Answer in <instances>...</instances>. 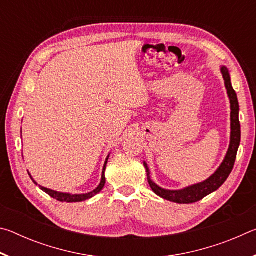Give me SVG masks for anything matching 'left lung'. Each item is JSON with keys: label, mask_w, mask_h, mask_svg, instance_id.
I'll return each mask as SVG.
<instances>
[{"label": "left lung", "mask_w": 256, "mask_h": 256, "mask_svg": "<svg viewBox=\"0 0 256 256\" xmlns=\"http://www.w3.org/2000/svg\"><path fill=\"white\" fill-rule=\"evenodd\" d=\"M222 73L224 80V86H226L227 94L229 97V100H230V144H229V148L226 154V157H224V162L220 164L218 170H216L214 175H211L206 180L202 182V183L190 185L188 188H185L183 190H164L160 188L154 182L151 180L150 178V170L146 162H144V164L146 170V176H148V183L150 185L151 190L159 196L160 198H164V200H168L170 202L175 203H185V204H188V203H194L202 200L203 198L209 196L212 192L218 190L220 186H222L226 180L228 178L229 174H230L234 164H235L238 146L240 144V118H238V114H240V105H238V99L237 94L234 90L230 81V74H229V71L226 66H222Z\"/></svg>", "instance_id": "1"}]
</instances>
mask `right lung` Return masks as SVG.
<instances>
[{
	"label": "right lung",
	"instance_id": "1",
	"mask_svg": "<svg viewBox=\"0 0 256 256\" xmlns=\"http://www.w3.org/2000/svg\"><path fill=\"white\" fill-rule=\"evenodd\" d=\"M108 158H110V156L106 158V162L105 164H104V168H102V180H100V184L97 186V188H94L92 192H89V193H86V194H70V193H62V192H58V190H50V188H42V186H40L42 190H44L45 193L48 194L50 196H52L53 198H56L58 201L60 202H68V203H72V202H81V201H86L88 200V198H92V196H96L98 194L100 190L104 188V186H105L106 183V178H105V170H106V164L108 162ZM29 174V172H28ZM30 178L32 180V175L29 174ZM32 182L36 185H38L36 182L32 180Z\"/></svg>",
	"mask_w": 256,
	"mask_h": 256
}]
</instances>
